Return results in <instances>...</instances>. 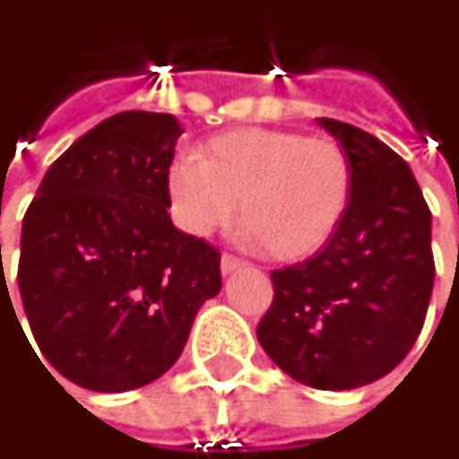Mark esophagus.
Returning a JSON list of instances; mask_svg holds the SVG:
<instances>
[{
  "label": "esophagus",
  "mask_w": 459,
  "mask_h": 459,
  "mask_svg": "<svg viewBox=\"0 0 459 459\" xmlns=\"http://www.w3.org/2000/svg\"><path fill=\"white\" fill-rule=\"evenodd\" d=\"M245 266V261L239 258V255H234V253H222V258H220V269H222V274H234L237 269H242Z\"/></svg>",
  "instance_id": "esophagus-1"
}]
</instances>
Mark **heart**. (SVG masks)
I'll return each instance as SVG.
<instances>
[{"instance_id":"b5f03b06","label":"heart","mask_w":459,"mask_h":459,"mask_svg":"<svg viewBox=\"0 0 459 459\" xmlns=\"http://www.w3.org/2000/svg\"><path fill=\"white\" fill-rule=\"evenodd\" d=\"M355 171L331 136L237 128L212 136L198 158L166 169L171 214L187 234L206 237L237 214L245 234L277 261L317 253L339 231L352 204Z\"/></svg>"}]
</instances>
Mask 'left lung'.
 <instances>
[{
    "label": "left lung",
    "instance_id": "obj_1",
    "mask_svg": "<svg viewBox=\"0 0 459 459\" xmlns=\"http://www.w3.org/2000/svg\"><path fill=\"white\" fill-rule=\"evenodd\" d=\"M317 123L352 158V204L323 250L272 272L258 342L296 382L355 390L390 374L425 325L436 277L430 209L395 150L350 123Z\"/></svg>",
    "mask_w": 459,
    "mask_h": 459
}]
</instances>
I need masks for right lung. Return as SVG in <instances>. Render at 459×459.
<instances>
[{
    "instance_id": "obj_1",
    "label": "right lung",
    "mask_w": 459,
    "mask_h": 459,
    "mask_svg": "<svg viewBox=\"0 0 459 459\" xmlns=\"http://www.w3.org/2000/svg\"><path fill=\"white\" fill-rule=\"evenodd\" d=\"M179 134L174 115L117 112L53 160L26 209L23 312L42 358L85 390L126 393L166 374L220 293L217 247L166 212Z\"/></svg>"
}]
</instances>
